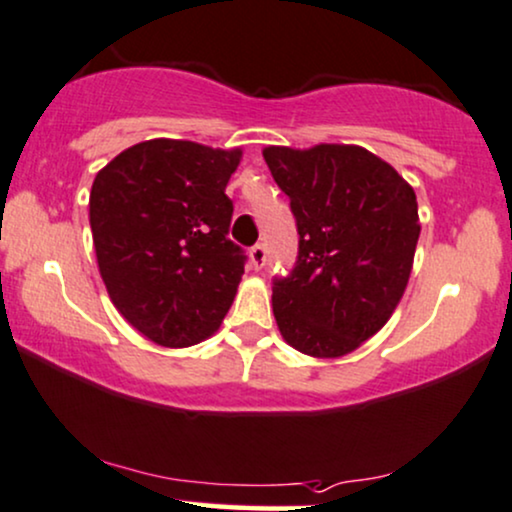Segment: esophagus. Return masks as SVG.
<instances>
[{
    "label": "esophagus",
    "mask_w": 512,
    "mask_h": 512,
    "mask_svg": "<svg viewBox=\"0 0 512 512\" xmlns=\"http://www.w3.org/2000/svg\"><path fill=\"white\" fill-rule=\"evenodd\" d=\"M250 264L255 269H262L267 264V248L262 243H257L255 248H250Z\"/></svg>",
    "instance_id": "34e87169"
}]
</instances>
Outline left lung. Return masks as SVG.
Listing matches in <instances>:
<instances>
[{"label": "left lung", "instance_id": "1", "mask_svg": "<svg viewBox=\"0 0 512 512\" xmlns=\"http://www.w3.org/2000/svg\"><path fill=\"white\" fill-rule=\"evenodd\" d=\"M291 197L298 262L274 283L283 341L312 357H343L389 322L408 286L420 214L415 190L360 145L264 147Z\"/></svg>", "mask_w": 512, "mask_h": 512}]
</instances>
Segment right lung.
<instances>
[{"instance_id": "obj_1", "label": "right lung", "mask_w": 512, "mask_h": 512, "mask_svg": "<svg viewBox=\"0 0 512 512\" xmlns=\"http://www.w3.org/2000/svg\"><path fill=\"white\" fill-rule=\"evenodd\" d=\"M243 150L155 138L116 155L90 190L97 267L121 317L150 341L186 348L219 329L245 255L226 183Z\"/></svg>"}]
</instances>
